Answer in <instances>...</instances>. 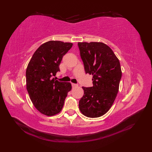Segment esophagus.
Segmentation results:
<instances>
[{
    "label": "esophagus",
    "instance_id": "esophagus-1",
    "mask_svg": "<svg viewBox=\"0 0 152 152\" xmlns=\"http://www.w3.org/2000/svg\"><path fill=\"white\" fill-rule=\"evenodd\" d=\"M72 86L73 87H78V84H73V83H72Z\"/></svg>",
    "mask_w": 152,
    "mask_h": 152
}]
</instances>
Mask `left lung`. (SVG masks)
<instances>
[{
  "label": "left lung",
  "mask_w": 152,
  "mask_h": 152,
  "mask_svg": "<svg viewBox=\"0 0 152 152\" xmlns=\"http://www.w3.org/2000/svg\"><path fill=\"white\" fill-rule=\"evenodd\" d=\"M78 46L85 72L93 75V87H82L84 93L79 109L87 117H99L108 111L116 98L122 77L120 62L112 49L103 42H79Z\"/></svg>",
  "instance_id": "obj_1"
}]
</instances>
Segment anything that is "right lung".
Listing matches in <instances>:
<instances>
[{
    "label": "right lung",
    "instance_id": "1",
    "mask_svg": "<svg viewBox=\"0 0 152 152\" xmlns=\"http://www.w3.org/2000/svg\"><path fill=\"white\" fill-rule=\"evenodd\" d=\"M73 44L50 40L35 50L26 70V89L34 107L45 115L53 116L61 112L70 82H59L53 77L59 71L62 58Z\"/></svg>",
    "mask_w": 152,
    "mask_h": 152
}]
</instances>
